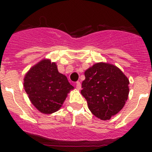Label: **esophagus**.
<instances>
[{"label": "esophagus", "instance_id": "esophagus-1", "mask_svg": "<svg viewBox=\"0 0 152 152\" xmlns=\"http://www.w3.org/2000/svg\"><path fill=\"white\" fill-rule=\"evenodd\" d=\"M76 88H77V89H80V88H81V84H80V83L79 82V81H77V82H76Z\"/></svg>", "mask_w": 152, "mask_h": 152}]
</instances>
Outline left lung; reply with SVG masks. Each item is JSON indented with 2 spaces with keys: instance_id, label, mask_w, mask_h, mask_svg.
<instances>
[{
  "instance_id": "left-lung-1",
  "label": "left lung",
  "mask_w": 152,
  "mask_h": 152,
  "mask_svg": "<svg viewBox=\"0 0 152 152\" xmlns=\"http://www.w3.org/2000/svg\"><path fill=\"white\" fill-rule=\"evenodd\" d=\"M84 75L80 93L95 116L107 120L121 110L129 92V81L121 70L100 62L88 68Z\"/></svg>"
}]
</instances>
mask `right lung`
<instances>
[{"label":"right lung","mask_w":152,"mask_h":152,"mask_svg":"<svg viewBox=\"0 0 152 152\" xmlns=\"http://www.w3.org/2000/svg\"><path fill=\"white\" fill-rule=\"evenodd\" d=\"M24 89L34 107L42 113L58 111L74 88L65 75L50 60H42L31 68L24 77Z\"/></svg>","instance_id":"obj_1"}]
</instances>
